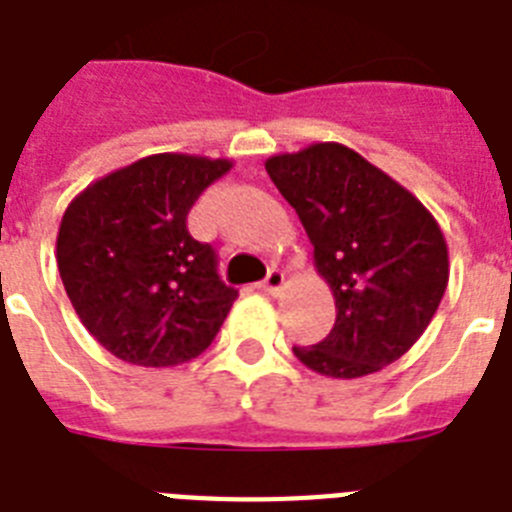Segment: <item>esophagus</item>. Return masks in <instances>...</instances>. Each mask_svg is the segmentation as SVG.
Segmentation results:
<instances>
[{
	"instance_id": "obj_1",
	"label": "esophagus",
	"mask_w": 512,
	"mask_h": 512,
	"mask_svg": "<svg viewBox=\"0 0 512 512\" xmlns=\"http://www.w3.org/2000/svg\"><path fill=\"white\" fill-rule=\"evenodd\" d=\"M281 287H284V271H279V268H271L263 281V289L268 292V295H279Z\"/></svg>"
}]
</instances>
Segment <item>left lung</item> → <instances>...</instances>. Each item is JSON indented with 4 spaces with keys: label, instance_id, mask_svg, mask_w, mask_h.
Listing matches in <instances>:
<instances>
[{
    "label": "left lung",
    "instance_id": "1",
    "mask_svg": "<svg viewBox=\"0 0 512 512\" xmlns=\"http://www.w3.org/2000/svg\"><path fill=\"white\" fill-rule=\"evenodd\" d=\"M265 170L295 207L335 295L332 332L295 345V356L337 380L380 372L436 316L449 281L444 233L404 185L340 143L271 156Z\"/></svg>",
    "mask_w": 512,
    "mask_h": 512
}]
</instances>
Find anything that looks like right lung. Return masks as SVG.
I'll list each match as a JSON object with an SVG mask.
<instances>
[{
    "label": "right lung",
    "instance_id": "right-lung-1",
    "mask_svg": "<svg viewBox=\"0 0 512 512\" xmlns=\"http://www.w3.org/2000/svg\"><path fill=\"white\" fill-rule=\"evenodd\" d=\"M233 164L154 154L87 185L60 220L58 271L95 340L122 361L175 366L212 345L236 300L188 233L201 191Z\"/></svg>",
    "mask_w": 512,
    "mask_h": 512
}]
</instances>
